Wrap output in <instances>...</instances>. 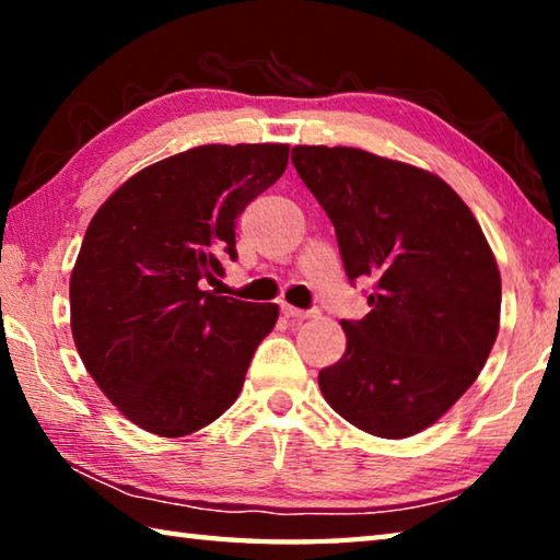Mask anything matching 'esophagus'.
I'll return each instance as SVG.
<instances>
[{
  "instance_id": "esophagus-1",
  "label": "esophagus",
  "mask_w": 560,
  "mask_h": 560,
  "mask_svg": "<svg viewBox=\"0 0 560 560\" xmlns=\"http://www.w3.org/2000/svg\"><path fill=\"white\" fill-rule=\"evenodd\" d=\"M281 314L287 316V318H293V320H303V318L316 316V311H303V308H296V306H289V303H283Z\"/></svg>"
}]
</instances>
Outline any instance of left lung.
Returning <instances> with one entry per match:
<instances>
[{
	"label": "left lung",
	"mask_w": 560,
	"mask_h": 560,
	"mask_svg": "<svg viewBox=\"0 0 560 560\" xmlns=\"http://www.w3.org/2000/svg\"><path fill=\"white\" fill-rule=\"evenodd\" d=\"M296 167L336 226L371 314L340 320L348 346L318 373L326 402L375 438L440 420L477 381L499 334L501 277L479 222L442 177L358 148L296 145Z\"/></svg>",
	"instance_id": "8db88e82"
}]
</instances>
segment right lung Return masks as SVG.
<instances>
[{"mask_svg":"<svg viewBox=\"0 0 560 560\" xmlns=\"http://www.w3.org/2000/svg\"><path fill=\"white\" fill-rule=\"evenodd\" d=\"M287 165L289 145H200L140 170L93 214L71 273V334L138 428L185 438L240 397L279 306L207 283L236 259V217Z\"/></svg>","mask_w":560,"mask_h":560,"instance_id":"obj_1","label":"right lung"}]
</instances>
